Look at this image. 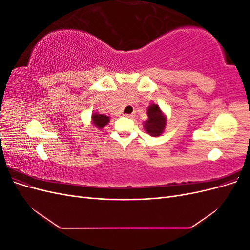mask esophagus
I'll return each mask as SVG.
<instances>
[{"mask_svg": "<svg viewBox=\"0 0 250 250\" xmlns=\"http://www.w3.org/2000/svg\"><path fill=\"white\" fill-rule=\"evenodd\" d=\"M123 116L126 117V118H133L135 115H134V113H130V115H128V113H124Z\"/></svg>", "mask_w": 250, "mask_h": 250, "instance_id": "1", "label": "esophagus"}]
</instances>
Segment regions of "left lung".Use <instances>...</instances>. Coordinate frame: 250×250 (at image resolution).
Wrapping results in <instances>:
<instances>
[{
  "mask_svg": "<svg viewBox=\"0 0 250 250\" xmlns=\"http://www.w3.org/2000/svg\"><path fill=\"white\" fill-rule=\"evenodd\" d=\"M148 119L144 121V129L151 137H160L164 133L167 126V117H166L158 104H151L147 108Z\"/></svg>",
  "mask_w": 250,
  "mask_h": 250,
  "instance_id": "obj_1",
  "label": "left lung"
}]
</instances>
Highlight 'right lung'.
Segmentation results:
<instances>
[{"instance_id": "right-lung-1", "label": "right lung", "mask_w": 250, "mask_h": 250, "mask_svg": "<svg viewBox=\"0 0 250 250\" xmlns=\"http://www.w3.org/2000/svg\"><path fill=\"white\" fill-rule=\"evenodd\" d=\"M109 120V117L101 115V113H98L96 111L92 113V125L96 127L97 129H103L108 124Z\"/></svg>"}]
</instances>
